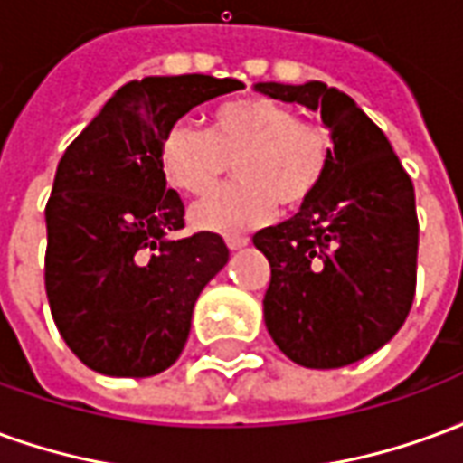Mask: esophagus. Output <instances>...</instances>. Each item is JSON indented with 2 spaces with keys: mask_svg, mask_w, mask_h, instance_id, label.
<instances>
[{
  "mask_svg": "<svg viewBox=\"0 0 463 463\" xmlns=\"http://www.w3.org/2000/svg\"><path fill=\"white\" fill-rule=\"evenodd\" d=\"M225 242H228L231 250H241V248L248 245V238L245 235H225Z\"/></svg>",
  "mask_w": 463,
  "mask_h": 463,
  "instance_id": "34e87169",
  "label": "esophagus"
}]
</instances>
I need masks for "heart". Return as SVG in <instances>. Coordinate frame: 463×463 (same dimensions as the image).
<instances>
[{
    "mask_svg": "<svg viewBox=\"0 0 463 463\" xmlns=\"http://www.w3.org/2000/svg\"><path fill=\"white\" fill-rule=\"evenodd\" d=\"M332 133L272 99H241L213 116V128L173 123L163 136L161 163L171 185L191 195L213 191L235 168L238 181L203 198L193 225L242 232L272 218L280 203L298 211L317 195L332 165Z\"/></svg>",
    "mask_w": 463,
    "mask_h": 463,
    "instance_id": "obj_1",
    "label": "heart"
}]
</instances>
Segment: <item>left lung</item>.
<instances>
[{"label":"left lung","mask_w":463,"mask_h":463,"mask_svg":"<svg viewBox=\"0 0 463 463\" xmlns=\"http://www.w3.org/2000/svg\"><path fill=\"white\" fill-rule=\"evenodd\" d=\"M260 94L320 111L332 165L290 221L252 235L270 262L265 325L302 367L335 369L377 352L417 292L414 185L387 136L347 94L320 81L258 84Z\"/></svg>","instance_id":"8db88e82"}]
</instances>
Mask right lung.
<instances>
[{"label":"right lung","instance_id":"obj_1","mask_svg":"<svg viewBox=\"0 0 463 463\" xmlns=\"http://www.w3.org/2000/svg\"><path fill=\"white\" fill-rule=\"evenodd\" d=\"M245 84L205 74L121 86L76 136L46 203L44 285L69 349L109 377H153L181 357L201 290L228 262L218 232L181 231L163 136L195 106Z\"/></svg>","mask_w":463,"mask_h":463}]
</instances>
